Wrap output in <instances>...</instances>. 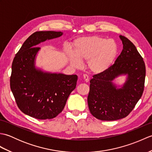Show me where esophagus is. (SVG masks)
<instances>
[{
    "label": "esophagus",
    "mask_w": 152,
    "mask_h": 152,
    "mask_svg": "<svg viewBox=\"0 0 152 152\" xmlns=\"http://www.w3.org/2000/svg\"><path fill=\"white\" fill-rule=\"evenodd\" d=\"M83 80H84V82H89V78H88V76H87V75H83Z\"/></svg>",
    "instance_id": "1"
}]
</instances>
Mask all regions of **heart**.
Masks as SVG:
<instances>
[{"label": "heart", "mask_w": 152, "mask_h": 152, "mask_svg": "<svg viewBox=\"0 0 152 152\" xmlns=\"http://www.w3.org/2000/svg\"><path fill=\"white\" fill-rule=\"evenodd\" d=\"M74 53H67L68 59L75 68L82 66V62H88L90 72L102 74L107 71L114 63L118 54V44L114 39L98 36L79 38L73 44Z\"/></svg>", "instance_id": "heart-1"}]
</instances>
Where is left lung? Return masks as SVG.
<instances>
[{"label": "left lung", "instance_id": "1", "mask_svg": "<svg viewBox=\"0 0 152 152\" xmlns=\"http://www.w3.org/2000/svg\"><path fill=\"white\" fill-rule=\"evenodd\" d=\"M123 50L110 69L93 75L90 80L88 103L95 118L114 121L125 118L133 110L144 91L146 66L134 45L126 37L119 36ZM121 75L127 80L120 88L113 81Z\"/></svg>", "mask_w": 152, "mask_h": 152}]
</instances>
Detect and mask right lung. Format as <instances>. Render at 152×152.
Here are the masks:
<instances>
[{"label":"right lung","instance_id":"1","mask_svg":"<svg viewBox=\"0 0 152 152\" xmlns=\"http://www.w3.org/2000/svg\"><path fill=\"white\" fill-rule=\"evenodd\" d=\"M63 35L61 32L37 31L16 53L12 65L10 88L20 110L38 119H52L63 111L78 76L44 72L35 67L38 44Z\"/></svg>","mask_w":152,"mask_h":152}]
</instances>
